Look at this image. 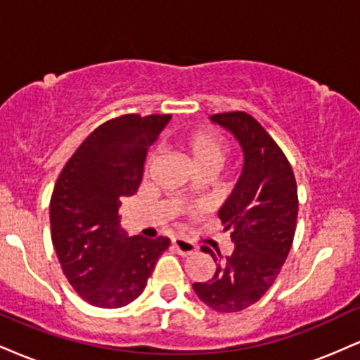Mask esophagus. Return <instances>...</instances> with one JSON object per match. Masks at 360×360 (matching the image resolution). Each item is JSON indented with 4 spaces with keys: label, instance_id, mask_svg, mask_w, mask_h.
<instances>
[{
    "label": "esophagus",
    "instance_id": "esophagus-1",
    "mask_svg": "<svg viewBox=\"0 0 360 360\" xmlns=\"http://www.w3.org/2000/svg\"><path fill=\"white\" fill-rule=\"evenodd\" d=\"M172 247H174V250L177 252V254L184 255V257L196 254V250H198V247L194 245L193 242L186 240V238H172Z\"/></svg>",
    "mask_w": 360,
    "mask_h": 360
}]
</instances>
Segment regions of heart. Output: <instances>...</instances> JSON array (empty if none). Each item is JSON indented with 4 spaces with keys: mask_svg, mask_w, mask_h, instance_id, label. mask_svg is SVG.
<instances>
[{
    "mask_svg": "<svg viewBox=\"0 0 360 360\" xmlns=\"http://www.w3.org/2000/svg\"><path fill=\"white\" fill-rule=\"evenodd\" d=\"M176 146L194 171L200 169L218 171L226 155L225 142L212 130H193L181 135L176 140Z\"/></svg>",
    "mask_w": 360,
    "mask_h": 360,
    "instance_id": "b5f03b06",
    "label": "heart"
}]
</instances>
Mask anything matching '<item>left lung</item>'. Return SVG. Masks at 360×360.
Wrapping results in <instances>:
<instances>
[{"instance_id":"1","label":"left lung","mask_w":360,"mask_h":360,"mask_svg":"<svg viewBox=\"0 0 360 360\" xmlns=\"http://www.w3.org/2000/svg\"><path fill=\"white\" fill-rule=\"evenodd\" d=\"M210 120L233 135L243 164L232 194L218 212L235 243L232 255L217 264L212 279L194 283L193 289L206 307L233 313L257 303L278 278L295 238L298 188L286 155L257 120L242 111ZM203 252L217 262L208 247Z\"/></svg>"}]
</instances>
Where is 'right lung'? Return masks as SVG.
<instances>
[{
  "mask_svg": "<svg viewBox=\"0 0 360 360\" xmlns=\"http://www.w3.org/2000/svg\"><path fill=\"white\" fill-rule=\"evenodd\" d=\"M171 115L103 123L62 169L51 198L52 243L71 286L89 304L122 308L142 295L169 238L128 237L122 198L137 193L148 147Z\"/></svg>",
  "mask_w": 360,
  "mask_h": 360,
  "instance_id": "obj_1",
  "label": "right lung"
}]
</instances>
